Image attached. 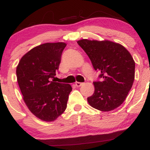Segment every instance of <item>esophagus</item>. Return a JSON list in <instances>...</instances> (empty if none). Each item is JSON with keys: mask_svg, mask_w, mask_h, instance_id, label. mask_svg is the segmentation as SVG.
I'll return each instance as SVG.
<instances>
[{"mask_svg": "<svg viewBox=\"0 0 150 150\" xmlns=\"http://www.w3.org/2000/svg\"><path fill=\"white\" fill-rule=\"evenodd\" d=\"M82 84H83V83H82V82H77L76 83H75V85H76L77 87H80V86L82 85Z\"/></svg>", "mask_w": 150, "mask_h": 150, "instance_id": "obj_1", "label": "esophagus"}]
</instances>
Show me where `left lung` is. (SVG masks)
<instances>
[{
    "mask_svg": "<svg viewBox=\"0 0 150 150\" xmlns=\"http://www.w3.org/2000/svg\"><path fill=\"white\" fill-rule=\"evenodd\" d=\"M99 71V81L94 82V92L87 98L93 108L110 111L123 104L135 79V63L124 46L110 41L81 39L77 42Z\"/></svg>",
    "mask_w": 150,
    "mask_h": 150,
    "instance_id": "8db88e82",
    "label": "left lung"
}]
</instances>
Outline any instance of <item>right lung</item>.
Segmentation results:
<instances>
[{"label":"right lung","instance_id":"right-lung-1","mask_svg":"<svg viewBox=\"0 0 150 150\" xmlns=\"http://www.w3.org/2000/svg\"><path fill=\"white\" fill-rule=\"evenodd\" d=\"M66 44L46 43L20 59L16 74L23 99L30 111L44 121H53L65 111L72 87L54 78Z\"/></svg>","mask_w":150,"mask_h":150}]
</instances>
